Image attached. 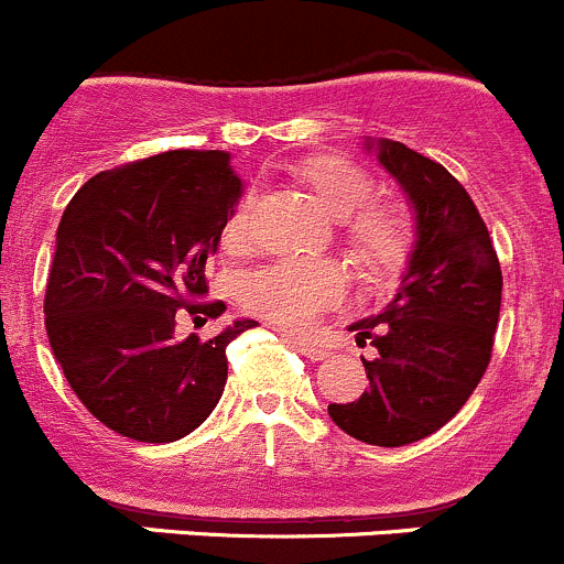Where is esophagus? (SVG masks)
<instances>
[{
  "label": "esophagus",
  "mask_w": 564,
  "mask_h": 564,
  "mask_svg": "<svg viewBox=\"0 0 564 564\" xmlns=\"http://www.w3.org/2000/svg\"><path fill=\"white\" fill-rule=\"evenodd\" d=\"M288 339L293 343V348L299 350L301 356H306V359L321 361V359H326V356H328V350L323 348V345L312 343V339H306V337H288Z\"/></svg>",
  "instance_id": "obj_1"
}]
</instances>
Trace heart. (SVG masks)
<instances>
[{
    "instance_id": "b5f03b06",
    "label": "heart",
    "mask_w": 564,
    "mask_h": 564,
    "mask_svg": "<svg viewBox=\"0 0 564 564\" xmlns=\"http://www.w3.org/2000/svg\"><path fill=\"white\" fill-rule=\"evenodd\" d=\"M301 175L337 219L355 216L350 220V236L361 258L381 269H389L403 258L411 236L409 216L392 205L364 210L372 197V181L361 166L345 159H315L301 170ZM252 205L254 197L247 194L230 214L225 225L227 247L236 249L249 241ZM238 293H241L243 306L254 315L280 323V326L306 328L328 306L337 304L343 295V274L337 265L326 260H271L247 271L241 276Z\"/></svg>"
}]
</instances>
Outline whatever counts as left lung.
Masks as SVG:
<instances>
[{
	"mask_svg": "<svg viewBox=\"0 0 564 564\" xmlns=\"http://www.w3.org/2000/svg\"><path fill=\"white\" fill-rule=\"evenodd\" d=\"M383 170L414 210V243L398 293L383 312L350 323L370 389L328 416L348 436L376 447H403L447 425L490 361L501 310V265L469 192L433 159L403 142L378 139Z\"/></svg>",
	"mask_w": 564,
	"mask_h": 564,
	"instance_id": "left-lung-1",
	"label": "left lung"
}]
</instances>
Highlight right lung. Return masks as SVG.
I'll list each match as a JSON object with an SVG mask.
<instances>
[{
    "mask_svg": "<svg viewBox=\"0 0 564 564\" xmlns=\"http://www.w3.org/2000/svg\"><path fill=\"white\" fill-rule=\"evenodd\" d=\"M243 194L225 150H170L98 172L57 227L46 284V334L76 398L133 442L166 444L197 431L227 383V345L177 337L183 315L219 317L205 263Z\"/></svg>",
    "mask_w": 564,
    "mask_h": 564,
    "instance_id": "add662e5",
    "label": "right lung"
}]
</instances>
